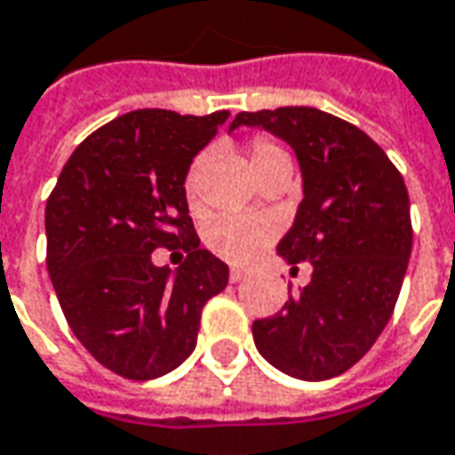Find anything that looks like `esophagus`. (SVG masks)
Masks as SVG:
<instances>
[{
	"label": "esophagus",
	"instance_id": "1",
	"mask_svg": "<svg viewBox=\"0 0 455 455\" xmlns=\"http://www.w3.org/2000/svg\"><path fill=\"white\" fill-rule=\"evenodd\" d=\"M228 279L236 283V281L246 279V271H243V268H231V271H228Z\"/></svg>",
	"mask_w": 455,
	"mask_h": 455
}]
</instances>
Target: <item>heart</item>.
<instances>
[{
  "label": "heart",
  "instance_id": "b5f03b06",
  "mask_svg": "<svg viewBox=\"0 0 455 455\" xmlns=\"http://www.w3.org/2000/svg\"><path fill=\"white\" fill-rule=\"evenodd\" d=\"M276 162H291V159L276 141H271L267 137L253 139L251 147H249V169H251V174L256 176L259 172H264L267 166ZM202 176L204 159H196L188 166L187 179H184L187 202L194 212H202ZM274 234H276L274 224L261 219V216L221 214L209 221V227L204 231V241L224 261L249 264L253 256L274 239Z\"/></svg>",
  "mask_w": 455,
  "mask_h": 455
}]
</instances>
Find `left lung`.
Returning a JSON list of instances; mask_svg holds the SVG:
<instances>
[{
    "instance_id": "8db88e82",
    "label": "left lung",
    "mask_w": 455,
    "mask_h": 455,
    "mask_svg": "<svg viewBox=\"0 0 455 455\" xmlns=\"http://www.w3.org/2000/svg\"><path fill=\"white\" fill-rule=\"evenodd\" d=\"M296 151L304 199L276 251L308 261L311 283L251 326L259 354L301 381H326L366 356L394 314L413 228L403 176L358 126L314 107L241 111Z\"/></svg>"
}]
</instances>
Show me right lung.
I'll return each mask as SVG.
<instances>
[{
  "instance_id": "right-lung-1",
  "label": "right lung",
  "mask_w": 455,
  "mask_h": 455,
  "mask_svg": "<svg viewBox=\"0 0 455 455\" xmlns=\"http://www.w3.org/2000/svg\"><path fill=\"white\" fill-rule=\"evenodd\" d=\"M228 111L206 116L137 109L74 149L46 199V268L74 336L132 381L174 371L196 346L204 304L228 267L199 246L188 216L191 159ZM188 253L174 275L150 251Z\"/></svg>"
}]
</instances>
